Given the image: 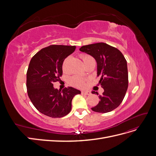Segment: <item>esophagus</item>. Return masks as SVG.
I'll return each mask as SVG.
<instances>
[{
	"mask_svg": "<svg viewBox=\"0 0 156 156\" xmlns=\"http://www.w3.org/2000/svg\"><path fill=\"white\" fill-rule=\"evenodd\" d=\"M81 94H83V95L87 96V95H90V94L91 93H90V92H89V91H82Z\"/></svg>",
	"mask_w": 156,
	"mask_h": 156,
	"instance_id": "obj_1",
	"label": "esophagus"
}]
</instances>
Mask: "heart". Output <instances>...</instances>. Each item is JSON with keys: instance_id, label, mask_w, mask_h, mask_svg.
<instances>
[{"instance_id": "heart-1", "label": "heart", "mask_w": 156, "mask_h": 156, "mask_svg": "<svg viewBox=\"0 0 156 156\" xmlns=\"http://www.w3.org/2000/svg\"><path fill=\"white\" fill-rule=\"evenodd\" d=\"M81 56L84 64H87L89 60L94 59L90 55H81ZM69 60V56H68V57H66L63 60L62 68L64 72H66L68 70ZM85 81H86L85 79H84L81 77L77 76V75H75V76L71 77L69 79V82L72 85L76 87H79V88H82L84 86V84H85Z\"/></svg>"}]
</instances>
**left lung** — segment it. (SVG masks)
<instances>
[{
	"label": "left lung",
	"instance_id": "left-lung-1",
	"mask_svg": "<svg viewBox=\"0 0 156 156\" xmlns=\"http://www.w3.org/2000/svg\"><path fill=\"white\" fill-rule=\"evenodd\" d=\"M79 50L95 58L99 83L104 89L102 95L97 92L100 101L92 108L93 111L105 113L119 107L123 101L128 87V72L127 61L121 52L105 43H96L82 46Z\"/></svg>",
	"mask_w": 156,
	"mask_h": 156
}]
</instances>
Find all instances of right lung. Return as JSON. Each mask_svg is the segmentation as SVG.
I'll return each mask as SVG.
<instances>
[{
    "mask_svg": "<svg viewBox=\"0 0 156 156\" xmlns=\"http://www.w3.org/2000/svg\"><path fill=\"white\" fill-rule=\"evenodd\" d=\"M76 47L51 45L34 55L27 72V93L36 109L51 118L67 115L72 109V101L81 91L73 87L62 91L53 87L62 75V64Z\"/></svg>",
    "mask_w": 156,
    "mask_h": 156,
    "instance_id": "1",
    "label": "right lung"
}]
</instances>
